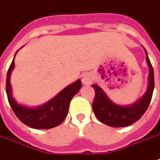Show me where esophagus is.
<instances>
[{"mask_svg":"<svg viewBox=\"0 0 160 160\" xmlns=\"http://www.w3.org/2000/svg\"><path fill=\"white\" fill-rule=\"evenodd\" d=\"M92 81H93V78L92 77V75H90V74H85L82 77V82H83V84H90V83H92Z\"/></svg>","mask_w":160,"mask_h":160,"instance_id":"esophagus-1","label":"esophagus"}]
</instances>
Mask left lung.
Instances as JSON below:
<instances>
[{
	"label": "left lung",
	"instance_id": "left-lung-1",
	"mask_svg": "<svg viewBox=\"0 0 160 160\" xmlns=\"http://www.w3.org/2000/svg\"><path fill=\"white\" fill-rule=\"evenodd\" d=\"M145 53L150 68L148 89L144 95L133 104L129 106H119L111 102L100 86L97 84L92 85L95 90V97L92 102L93 112L102 123L112 127L128 126L140 119L147 110L154 90V72L146 50Z\"/></svg>",
	"mask_w": 160,
	"mask_h": 160
}]
</instances>
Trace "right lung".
<instances>
[{
  "label": "right lung",
  "mask_w": 160,
  "mask_h": 160,
  "mask_svg": "<svg viewBox=\"0 0 160 160\" xmlns=\"http://www.w3.org/2000/svg\"><path fill=\"white\" fill-rule=\"evenodd\" d=\"M14 65L15 64L13 59L7 73L6 92L9 105L18 119L23 124L34 129H50L60 125L67 118L69 103L72 98L79 92L82 86L81 81L78 79L75 83L69 84L62 90L58 95L55 96L52 100L43 104L42 106L28 108L19 105L12 96V90L9 79L11 71L14 68Z\"/></svg>",
  "instance_id": "1"
}]
</instances>
